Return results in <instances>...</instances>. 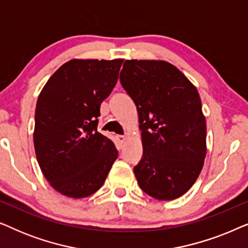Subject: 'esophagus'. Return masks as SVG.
Returning a JSON list of instances; mask_svg holds the SVG:
<instances>
[{"label":"esophagus","instance_id":"34e87169","mask_svg":"<svg viewBox=\"0 0 248 248\" xmlns=\"http://www.w3.org/2000/svg\"><path fill=\"white\" fill-rule=\"evenodd\" d=\"M124 141H125L124 135H116V144H117L118 148H120V149L122 148V145H123Z\"/></svg>","mask_w":248,"mask_h":248}]
</instances>
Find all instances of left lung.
<instances>
[{
    "label": "left lung",
    "mask_w": 248,
    "mask_h": 248,
    "mask_svg": "<svg viewBox=\"0 0 248 248\" xmlns=\"http://www.w3.org/2000/svg\"><path fill=\"white\" fill-rule=\"evenodd\" d=\"M122 87L134 101L143 155L134 174L143 192L177 199L198 179L206 155V124L196 88L165 61L127 60Z\"/></svg>",
    "instance_id": "8db88e82"
}]
</instances>
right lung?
I'll list each match as a JSON object with an SVG mask.
<instances>
[{
    "instance_id": "add662e5",
    "label": "right lung",
    "mask_w": 248,
    "mask_h": 248,
    "mask_svg": "<svg viewBox=\"0 0 248 248\" xmlns=\"http://www.w3.org/2000/svg\"><path fill=\"white\" fill-rule=\"evenodd\" d=\"M123 60H71L47 81L36 105V157L53 188L87 198L106 181L118 152L97 131L100 104L109 96Z\"/></svg>"
}]
</instances>
